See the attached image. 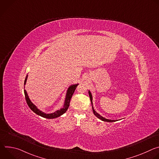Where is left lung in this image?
I'll list each match as a JSON object with an SVG mask.
<instances>
[{
	"label": "left lung",
	"mask_w": 159,
	"mask_h": 159,
	"mask_svg": "<svg viewBox=\"0 0 159 159\" xmlns=\"http://www.w3.org/2000/svg\"><path fill=\"white\" fill-rule=\"evenodd\" d=\"M89 97H90V101H91V104H92V105H93V96H92V94H91V93L90 92V90H89ZM93 112H94V115L97 117V118H98L99 119H100L101 120H102V121H106V122H115V121H116L117 120H108V119H106V118H104V117H102V116H101L100 115H99L98 113L94 110V107H93Z\"/></svg>",
	"instance_id": "obj_1"
}]
</instances>
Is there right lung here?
I'll list each match as a JSON object with an SVG mask.
<instances>
[{
    "mask_svg": "<svg viewBox=\"0 0 159 159\" xmlns=\"http://www.w3.org/2000/svg\"><path fill=\"white\" fill-rule=\"evenodd\" d=\"M28 79V75L26 77L25 80V85L26 83V80ZM79 84H73L72 85H70L69 89H68L67 91H66V98H65V102H64V105H63V107L61 108L59 110H57V111L53 112V113H50V114H47V113H44L43 111H40L39 109H38V107L31 101V100L29 98V96L27 94L26 90H25L24 92H25V98H26V102L28 105V106L30 107V108L34 112H35L36 115L45 118H48V119H53V118H58L60 116H61L63 114L67 111L68 108L69 107L70 105V99L73 96V94L75 92V90L77 87V86Z\"/></svg>",
    "mask_w": 159,
    "mask_h": 159,
    "instance_id": "right-lung-1",
    "label": "right lung"
}]
</instances>
